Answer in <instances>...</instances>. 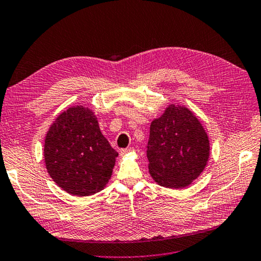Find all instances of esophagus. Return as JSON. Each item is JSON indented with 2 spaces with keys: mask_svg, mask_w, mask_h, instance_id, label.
<instances>
[{
  "mask_svg": "<svg viewBox=\"0 0 261 261\" xmlns=\"http://www.w3.org/2000/svg\"><path fill=\"white\" fill-rule=\"evenodd\" d=\"M130 151H134V148H131V147H130V148H125V149H122L121 150V155L123 156V155H125V154H127V153H130Z\"/></svg>",
  "mask_w": 261,
  "mask_h": 261,
  "instance_id": "34e87169",
  "label": "esophagus"
}]
</instances>
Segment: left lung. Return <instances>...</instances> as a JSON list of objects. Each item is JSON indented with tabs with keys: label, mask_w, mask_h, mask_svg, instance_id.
<instances>
[{
	"label": "left lung",
	"mask_w": 261,
	"mask_h": 261,
	"mask_svg": "<svg viewBox=\"0 0 261 261\" xmlns=\"http://www.w3.org/2000/svg\"><path fill=\"white\" fill-rule=\"evenodd\" d=\"M209 156V137L186 106L170 103L162 115L151 121L147 145L148 171L160 186H189L203 172Z\"/></svg>",
	"instance_id": "left-lung-1"
}]
</instances>
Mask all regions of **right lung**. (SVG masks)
<instances>
[{
	"instance_id": "right-lung-1",
	"label": "right lung",
	"mask_w": 261,
	"mask_h": 261,
	"mask_svg": "<svg viewBox=\"0 0 261 261\" xmlns=\"http://www.w3.org/2000/svg\"><path fill=\"white\" fill-rule=\"evenodd\" d=\"M43 155L52 180L70 195L82 197L106 187L118 153L101 134L94 113L77 105L50 125Z\"/></svg>"
}]
</instances>
